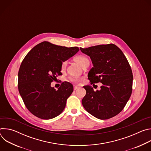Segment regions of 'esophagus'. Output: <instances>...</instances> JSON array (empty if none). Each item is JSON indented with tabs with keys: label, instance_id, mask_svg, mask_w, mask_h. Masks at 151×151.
<instances>
[{
	"label": "esophagus",
	"instance_id": "34e87169",
	"mask_svg": "<svg viewBox=\"0 0 151 151\" xmlns=\"http://www.w3.org/2000/svg\"><path fill=\"white\" fill-rule=\"evenodd\" d=\"M78 88H79V87H78V86H76V85H74V87H73V90H76Z\"/></svg>",
	"mask_w": 151,
	"mask_h": 151
}]
</instances>
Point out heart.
<instances>
[{"mask_svg": "<svg viewBox=\"0 0 151 151\" xmlns=\"http://www.w3.org/2000/svg\"><path fill=\"white\" fill-rule=\"evenodd\" d=\"M74 60L76 62H77L78 64H79L82 67L84 64L89 61V60L88 58L85 56V55H77L76 56L75 58H74ZM66 61H64L63 62L62 64H61V68L62 69H64V68L66 67ZM70 80L73 82H75V83H78L80 81V78H78V77H74V76H72V77H70Z\"/></svg>", "mask_w": 151, "mask_h": 151, "instance_id": "b5f03b06", "label": "heart"}]
</instances>
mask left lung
I'll use <instances>...</instances> for the list:
<instances>
[{"label": "left lung", "instance_id": "left-lung-1", "mask_svg": "<svg viewBox=\"0 0 151 151\" xmlns=\"http://www.w3.org/2000/svg\"><path fill=\"white\" fill-rule=\"evenodd\" d=\"M80 50L93 64L88 74L91 83H102L96 91L90 85L84 86L82 105L98 119L112 118L121 112L132 94L133 76L130 64L122 51L112 44Z\"/></svg>", "mask_w": 151, "mask_h": 151}]
</instances>
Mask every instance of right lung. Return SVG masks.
I'll list each match as a JSON object with an SVG mask.
<instances>
[{
	"label": "right lung",
	"instance_id": "right-lung-1",
	"mask_svg": "<svg viewBox=\"0 0 151 151\" xmlns=\"http://www.w3.org/2000/svg\"><path fill=\"white\" fill-rule=\"evenodd\" d=\"M78 47L68 48L42 42L26 55L18 72V87L27 108L35 116L50 119L59 115L73 91V85L63 82L56 90L51 83L61 75V64L75 55Z\"/></svg>",
	"mask_w": 151,
	"mask_h": 151
}]
</instances>
